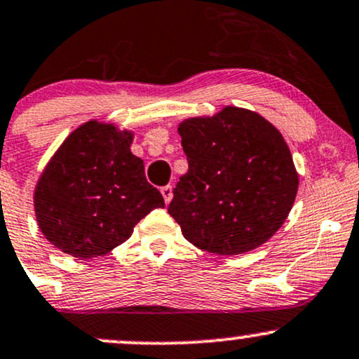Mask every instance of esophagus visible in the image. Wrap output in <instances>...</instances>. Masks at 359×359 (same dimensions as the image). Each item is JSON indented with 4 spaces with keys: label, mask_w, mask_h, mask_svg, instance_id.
Instances as JSON below:
<instances>
[{
    "label": "esophagus",
    "mask_w": 359,
    "mask_h": 359,
    "mask_svg": "<svg viewBox=\"0 0 359 359\" xmlns=\"http://www.w3.org/2000/svg\"><path fill=\"white\" fill-rule=\"evenodd\" d=\"M161 196H163V199H165V203H170L172 201V186H163L161 187Z\"/></svg>",
    "instance_id": "1"
}]
</instances>
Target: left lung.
<instances>
[{
    "label": "left lung",
    "mask_w": 359,
    "mask_h": 359,
    "mask_svg": "<svg viewBox=\"0 0 359 359\" xmlns=\"http://www.w3.org/2000/svg\"><path fill=\"white\" fill-rule=\"evenodd\" d=\"M189 170L168 215L199 249L237 255L267 242L293 206L298 175L281 133L259 114L224 107L179 126Z\"/></svg>",
    "instance_id": "left-lung-1"
}]
</instances>
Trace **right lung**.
Instances as JSON below:
<instances>
[{
    "label": "right lung",
    "mask_w": 359,
    "mask_h": 359,
    "mask_svg": "<svg viewBox=\"0 0 359 359\" xmlns=\"http://www.w3.org/2000/svg\"><path fill=\"white\" fill-rule=\"evenodd\" d=\"M133 136L92 121L61 144L35 189V216L59 250L78 259L107 254L141 218L163 208L129 149Z\"/></svg>",
    "instance_id": "obj_1"
}]
</instances>
